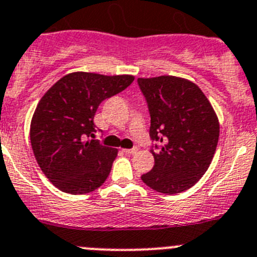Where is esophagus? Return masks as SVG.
I'll return each instance as SVG.
<instances>
[{
  "label": "esophagus",
  "instance_id": "obj_1",
  "mask_svg": "<svg viewBox=\"0 0 257 257\" xmlns=\"http://www.w3.org/2000/svg\"><path fill=\"white\" fill-rule=\"evenodd\" d=\"M123 152L128 153V155H134V153L138 152V150H137V148H131V150H129V148H125V150H123Z\"/></svg>",
  "mask_w": 257,
  "mask_h": 257
}]
</instances>
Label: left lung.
<instances>
[{
    "mask_svg": "<svg viewBox=\"0 0 257 257\" xmlns=\"http://www.w3.org/2000/svg\"><path fill=\"white\" fill-rule=\"evenodd\" d=\"M151 115L155 166L141 179L158 193L172 195L195 185L209 167L219 123L203 91L174 76L138 78Z\"/></svg>",
    "mask_w": 257,
    "mask_h": 257,
    "instance_id": "left-lung-1",
    "label": "left lung"
}]
</instances>
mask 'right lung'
<instances>
[{"label":"right lung","instance_id":"obj_1","mask_svg":"<svg viewBox=\"0 0 257 257\" xmlns=\"http://www.w3.org/2000/svg\"><path fill=\"white\" fill-rule=\"evenodd\" d=\"M133 76L74 72L57 81L40 99L30 125L38 165L63 193H91L105 183L117 150L97 140L93 116L105 99L125 90Z\"/></svg>","mask_w":257,"mask_h":257}]
</instances>
